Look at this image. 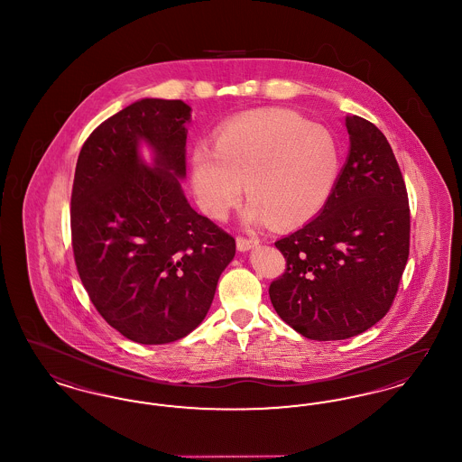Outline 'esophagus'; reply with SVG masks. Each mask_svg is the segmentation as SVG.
<instances>
[{
  "label": "esophagus",
  "mask_w": 462,
  "mask_h": 462,
  "mask_svg": "<svg viewBox=\"0 0 462 462\" xmlns=\"http://www.w3.org/2000/svg\"><path fill=\"white\" fill-rule=\"evenodd\" d=\"M258 242H260V239L254 237V236H249V237L237 236V249H239V251H247V249L258 245Z\"/></svg>",
  "instance_id": "1"
}]
</instances>
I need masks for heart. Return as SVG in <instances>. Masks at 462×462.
Segmentation results:
<instances>
[{
	"instance_id": "b5f03b06",
	"label": "heart",
	"mask_w": 462,
	"mask_h": 462,
	"mask_svg": "<svg viewBox=\"0 0 462 462\" xmlns=\"http://www.w3.org/2000/svg\"><path fill=\"white\" fill-rule=\"evenodd\" d=\"M190 164L199 204L213 218H226L245 183L249 220L292 226L328 204L341 145L329 128L292 110H253L221 125L215 151L199 145Z\"/></svg>"
}]
</instances>
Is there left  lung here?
<instances>
[{"instance_id": "1", "label": "left lung", "mask_w": 462, "mask_h": 462, "mask_svg": "<svg viewBox=\"0 0 462 462\" xmlns=\"http://www.w3.org/2000/svg\"><path fill=\"white\" fill-rule=\"evenodd\" d=\"M350 155L315 220L275 242L286 272L268 289L301 336L337 341L373 328L393 305L411 245L409 196L386 136L346 116Z\"/></svg>"}]
</instances>
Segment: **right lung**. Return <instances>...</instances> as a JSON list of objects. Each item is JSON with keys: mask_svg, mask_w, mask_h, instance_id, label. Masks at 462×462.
I'll return each mask as SVG.
<instances>
[{"mask_svg": "<svg viewBox=\"0 0 462 462\" xmlns=\"http://www.w3.org/2000/svg\"><path fill=\"white\" fill-rule=\"evenodd\" d=\"M189 119L181 100L143 98L98 125L76 164L70 236L79 279L104 320L142 345L196 329L236 254V239L181 192ZM140 139L155 147L154 169L139 161Z\"/></svg>", "mask_w": 462, "mask_h": 462, "instance_id": "add662e5", "label": "right lung"}]
</instances>
